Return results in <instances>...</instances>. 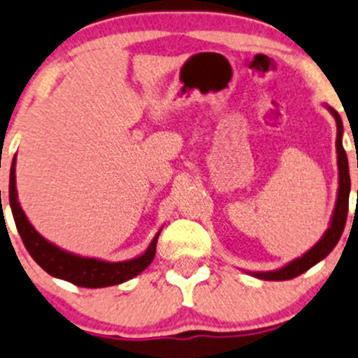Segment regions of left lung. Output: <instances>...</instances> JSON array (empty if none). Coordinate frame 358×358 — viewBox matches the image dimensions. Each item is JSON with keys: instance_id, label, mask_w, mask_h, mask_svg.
I'll return each instance as SVG.
<instances>
[{"instance_id": "left-lung-1", "label": "left lung", "mask_w": 358, "mask_h": 358, "mask_svg": "<svg viewBox=\"0 0 358 358\" xmlns=\"http://www.w3.org/2000/svg\"><path fill=\"white\" fill-rule=\"evenodd\" d=\"M328 111L336 120V154H338V194L336 202H334L333 214H331L329 227L324 231V235L319 238V242L314 247H310L303 255L293 259L292 262L285 264L283 268L274 269V271H247L250 276L259 278V280L266 281H285L292 280V278L300 276L326 259L329 252L336 247L338 240H340L341 233L345 229V223H347V214H348V197H350V171H348V157L343 149V122L341 116L338 115L336 110L328 106Z\"/></svg>"}]
</instances>
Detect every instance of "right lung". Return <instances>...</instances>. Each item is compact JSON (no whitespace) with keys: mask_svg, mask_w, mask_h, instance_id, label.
<instances>
[{"mask_svg":"<svg viewBox=\"0 0 358 358\" xmlns=\"http://www.w3.org/2000/svg\"><path fill=\"white\" fill-rule=\"evenodd\" d=\"M15 166H17V156L13 157V163L10 168V208L13 214L15 224H17L20 238L24 240V245L32 255L34 261L41 266L48 274L58 280H65L69 283L77 285L84 288H104L113 287V285L125 283L137 274H141L152 262L156 255V243L159 238V231L150 240L149 247L137 257L129 259V261L110 262L96 257H84V255L73 254V252L63 250L62 247L55 245L50 240L44 238L29 217L25 216L20 202H18L17 194V175H15Z\"/></svg>","mask_w":358,"mask_h":358,"instance_id":"add662e5","label":"right lung"}]
</instances>
